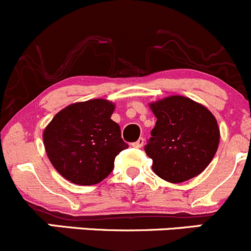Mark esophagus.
Segmentation results:
<instances>
[{"label": "esophagus", "mask_w": 251, "mask_h": 251, "mask_svg": "<svg viewBox=\"0 0 251 251\" xmlns=\"http://www.w3.org/2000/svg\"><path fill=\"white\" fill-rule=\"evenodd\" d=\"M144 144V138H140L138 141H136L135 143H132V147H135V148H141V147H143Z\"/></svg>", "instance_id": "esophagus-1"}]
</instances>
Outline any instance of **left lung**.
Masks as SVG:
<instances>
[{"label":"left lung","instance_id":"obj_1","mask_svg":"<svg viewBox=\"0 0 251 251\" xmlns=\"http://www.w3.org/2000/svg\"><path fill=\"white\" fill-rule=\"evenodd\" d=\"M156 118L146 154L160 178L181 183L198 176L216 154L220 128L211 111L183 96L149 104Z\"/></svg>","mask_w":251,"mask_h":251}]
</instances>
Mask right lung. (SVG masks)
Masks as SVG:
<instances>
[{"label": "right lung", "instance_id": "right-lung-1", "mask_svg": "<svg viewBox=\"0 0 251 251\" xmlns=\"http://www.w3.org/2000/svg\"><path fill=\"white\" fill-rule=\"evenodd\" d=\"M115 105L107 100L70 104L44 131V144L55 170L72 183L92 186L113 171L115 156L128 144L110 119Z\"/></svg>", "mask_w": 251, "mask_h": 251}]
</instances>
